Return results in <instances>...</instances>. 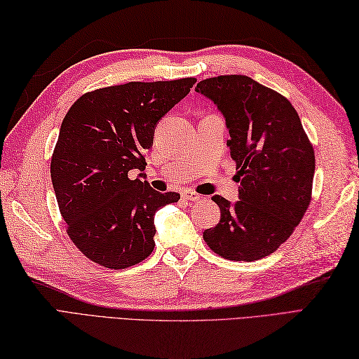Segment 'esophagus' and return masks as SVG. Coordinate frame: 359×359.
<instances>
[{"label": "esophagus", "instance_id": "34e87169", "mask_svg": "<svg viewBox=\"0 0 359 359\" xmlns=\"http://www.w3.org/2000/svg\"><path fill=\"white\" fill-rule=\"evenodd\" d=\"M182 198L184 199H187V201H199L201 199V195H198V194H195V191H182V195H181Z\"/></svg>", "mask_w": 359, "mask_h": 359}]
</instances>
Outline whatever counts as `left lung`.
I'll list each match as a JSON object with an SVG mask.
<instances>
[{
    "mask_svg": "<svg viewBox=\"0 0 359 359\" xmlns=\"http://www.w3.org/2000/svg\"><path fill=\"white\" fill-rule=\"evenodd\" d=\"M196 93L225 118L236 161L239 201L215 195L221 221L204 231L216 255L252 262L269 256L292 234L308 210L316 155L290 100L248 76L201 81Z\"/></svg>",
    "mask_w": 359,
    "mask_h": 359,
    "instance_id": "obj_1",
    "label": "left lung"
}]
</instances>
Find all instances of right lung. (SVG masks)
Returning a JSON list of instances; mask_svg holds the SVG:
<instances>
[{"mask_svg": "<svg viewBox=\"0 0 359 359\" xmlns=\"http://www.w3.org/2000/svg\"><path fill=\"white\" fill-rule=\"evenodd\" d=\"M195 82L108 86L83 94L67 112L51 156V182L69 239L95 264L125 269L154 251V216L180 194H160L142 181L144 154L161 117ZM130 170L140 172L135 180Z\"/></svg>", "mask_w": 359, "mask_h": 359, "instance_id": "obj_1", "label": "right lung"}]
</instances>
